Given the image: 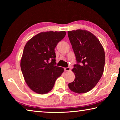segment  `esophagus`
<instances>
[{
    "label": "esophagus",
    "instance_id": "1",
    "mask_svg": "<svg viewBox=\"0 0 120 120\" xmlns=\"http://www.w3.org/2000/svg\"><path fill=\"white\" fill-rule=\"evenodd\" d=\"M65 71H70V67H67V68H64Z\"/></svg>",
    "mask_w": 120,
    "mask_h": 120
}]
</instances>
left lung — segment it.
I'll return each instance as SVG.
<instances>
[{
	"mask_svg": "<svg viewBox=\"0 0 120 120\" xmlns=\"http://www.w3.org/2000/svg\"><path fill=\"white\" fill-rule=\"evenodd\" d=\"M68 35L77 61L72 69L75 80L68 87L78 94L87 93L96 86L104 72V48L98 38L86 30L68 31Z\"/></svg>",
	"mask_w": 120,
	"mask_h": 120,
	"instance_id": "left-lung-1",
	"label": "left lung"
}]
</instances>
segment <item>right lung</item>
<instances>
[{
    "instance_id": "obj_1",
    "label": "right lung",
    "mask_w": 120,
    "mask_h": 120,
    "mask_svg": "<svg viewBox=\"0 0 120 120\" xmlns=\"http://www.w3.org/2000/svg\"><path fill=\"white\" fill-rule=\"evenodd\" d=\"M66 34L65 31L41 32L26 43L21 68L26 83L33 92L39 94L49 93L64 71V68L56 66L54 49Z\"/></svg>"
}]
</instances>
